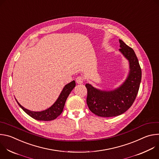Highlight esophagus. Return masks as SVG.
<instances>
[{
    "label": "esophagus",
    "instance_id": "34e87169",
    "mask_svg": "<svg viewBox=\"0 0 159 159\" xmlns=\"http://www.w3.org/2000/svg\"><path fill=\"white\" fill-rule=\"evenodd\" d=\"M83 82H84V79L81 76H79L76 78V82L78 84H81L83 83Z\"/></svg>",
    "mask_w": 159,
    "mask_h": 159
}]
</instances>
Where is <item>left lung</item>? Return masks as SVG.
Segmentation results:
<instances>
[{
    "mask_svg": "<svg viewBox=\"0 0 159 159\" xmlns=\"http://www.w3.org/2000/svg\"><path fill=\"white\" fill-rule=\"evenodd\" d=\"M120 52L128 60L129 72L123 84L113 90H102L86 84L87 104L94 114L101 117H113L126 112L137 96L142 79V70L134 50L122 40Z\"/></svg>",
    "mask_w": 159,
    "mask_h": 159,
    "instance_id": "8db88e82",
    "label": "left lung"
}]
</instances>
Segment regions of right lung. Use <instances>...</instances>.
Returning a JSON list of instances; mask_svg holds the SVG:
<instances>
[{"label": "right lung", "instance_id": "right-lung-1", "mask_svg": "<svg viewBox=\"0 0 159 159\" xmlns=\"http://www.w3.org/2000/svg\"><path fill=\"white\" fill-rule=\"evenodd\" d=\"M75 82L74 80L65 85L56 102L50 107L42 111L36 112L28 110L25 108L24 107H22L17 101V100H16L19 106L22 108V109L23 110L26 114H28L29 116H30L34 120L38 121H52L56 119L58 116L61 115V113L63 110L65 101L68 96H69L70 92L75 87Z\"/></svg>", "mask_w": 159, "mask_h": 159}]
</instances>
